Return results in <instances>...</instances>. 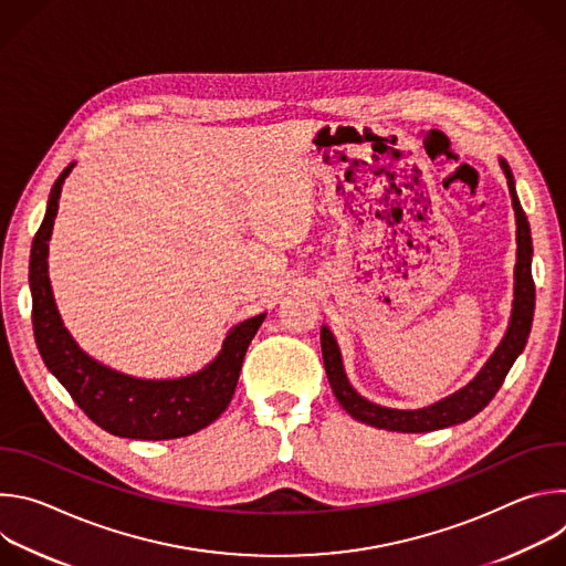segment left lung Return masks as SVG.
<instances>
[{
    "label": "left lung",
    "instance_id": "left-lung-1",
    "mask_svg": "<svg viewBox=\"0 0 566 566\" xmlns=\"http://www.w3.org/2000/svg\"><path fill=\"white\" fill-rule=\"evenodd\" d=\"M500 168L509 181V192L515 210V241H517V262L513 273V308L506 334L497 349L491 354L476 376L457 389L454 394L432 402V406L419 408V410H396L385 408L378 402L360 396L354 385L347 378L343 354L336 343V336L327 325L319 329V345H322V360H325V371L329 378V385L338 398L340 406L352 415L356 421L367 423L378 430H391V432H432L443 430L457 423H463L479 415L489 406L497 389L502 387L506 374L511 371L517 356L524 352L531 325H533V308H535V284L531 275V262H533V239H531V226L522 210V203L517 199L515 179L511 172V166L500 156Z\"/></svg>",
    "mask_w": 566,
    "mask_h": 566
}]
</instances>
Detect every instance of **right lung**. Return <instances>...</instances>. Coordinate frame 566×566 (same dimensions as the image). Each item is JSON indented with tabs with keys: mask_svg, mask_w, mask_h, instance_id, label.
Segmentation results:
<instances>
[{
	"mask_svg": "<svg viewBox=\"0 0 566 566\" xmlns=\"http://www.w3.org/2000/svg\"><path fill=\"white\" fill-rule=\"evenodd\" d=\"M73 168L75 160L53 184L44 221L31 249L29 284L33 297V334L40 356L77 402V408L109 434L140 441L190 437L208 428L228 408L241 363L266 313L239 322L226 334L219 354L203 369L179 378H138L80 349L64 327L49 280V241L62 186Z\"/></svg>",
	"mask_w": 566,
	"mask_h": 566,
	"instance_id": "add662e5",
	"label": "right lung"
}]
</instances>
